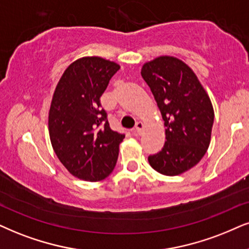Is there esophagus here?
<instances>
[{
	"label": "esophagus",
	"mask_w": 249,
	"mask_h": 249,
	"mask_svg": "<svg viewBox=\"0 0 249 249\" xmlns=\"http://www.w3.org/2000/svg\"><path fill=\"white\" fill-rule=\"evenodd\" d=\"M142 128H143L142 122H137V124H135V126H134L135 133H137V134H141V132H142Z\"/></svg>",
	"instance_id": "1"
}]
</instances>
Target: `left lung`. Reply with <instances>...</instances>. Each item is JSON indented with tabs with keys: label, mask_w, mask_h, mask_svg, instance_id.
Listing matches in <instances>:
<instances>
[{
	"label": "left lung",
	"mask_w": 249,
	"mask_h": 249,
	"mask_svg": "<svg viewBox=\"0 0 249 249\" xmlns=\"http://www.w3.org/2000/svg\"><path fill=\"white\" fill-rule=\"evenodd\" d=\"M141 75L152 90L165 126L161 152L148 156L154 170L177 176L201 161L210 143L213 109L196 75L180 59L161 56L146 63Z\"/></svg>",
	"instance_id": "left-lung-1"
}]
</instances>
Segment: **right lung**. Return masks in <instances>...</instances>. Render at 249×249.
I'll use <instances>...</instances> for the list:
<instances>
[{
    "label": "right lung",
    "mask_w": 249,
    "mask_h": 249,
    "mask_svg": "<svg viewBox=\"0 0 249 249\" xmlns=\"http://www.w3.org/2000/svg\"><path fill=\"white\" fill-rule=\"evenodd\" d=\"M119 65L83 57L64 71L49 110V135L56 155L74 177L100 181L115 169L125 134L112 131L101 96Z\"/></svg>",
    "instance_id": "obj_1"
}]
</instances>
